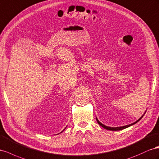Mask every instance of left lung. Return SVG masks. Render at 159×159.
<instances>
[{
  "label": "left lung",
  "mask_w": 159,
  "mask_h": 159,
  "mask_svg": "<svg viewBox=\"0 0 159 159\" xmlns=\"http://www.w3.org/2000/svg\"><path fill=\"white\" fill-rule=\"evenodd\" d=\"M143 117V116H142L141 117H140V119H139L137 121H136V122H133V123H132V124L129 125H126V126H119V127H109V126H105V125H104L103 124H102L101 122H100V121L97 119V118H96V119H97V121L98 123L100 125H101V126H102V127H103L104 129H107V130H120L125 129H126V128H128V127H129V126H130L131 125H133L134 124L137 123V122H139L140 119H141Z\"/></svg>",
  "instance_id": "left-lung-1"
}]
</instances>
